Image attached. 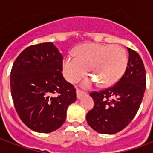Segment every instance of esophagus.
<instances>
[{"label":"esophagus","instance_id":"obj_1","mask_svg":"<svg viewBox=\"0 0 153 153\" xmlns=\"http://www.w3.org/2000/svg\"><path fill=\"white\" fill-rule=\"evenodd\" d=\"M84 94H85L84 92H82V91H80V90L79 89L77 90V97H78V98H80V97L82 96H83Z\"/></svg>","mask_w":153,"mask_h":153}]
</instances>
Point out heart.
Masks as SVG:
<instances>
[{
    "label": "heart",
    "mask_w": 153,
    "mask_h": 153,
    "mask_svg": "<svg viewBox=\"0 0 153 153\" xmlns=\"http://www.w3.org/2000/svg\"><path fill=\"white\" fill-rule=\"evenodd\" d=\"M127 66V54L119 45L88 43L77 48L75 57L66 56L62 62L65 79L76 83L87 74L88 69L94 79L102 87H110L117 83ZM89 86V80L84 81Z\"/></svg>",
    "instance_id": "b5f03b06"
}]
</instances>
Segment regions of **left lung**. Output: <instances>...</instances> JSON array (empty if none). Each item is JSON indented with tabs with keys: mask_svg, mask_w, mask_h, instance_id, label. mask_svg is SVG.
<instances>
[{
	"mask_svg": "<svg viewBox=\"0 0 153 153\" xmlns=\"http://www.w3.org/2000/svg\"><path fill=\"white\" fill-rule=\"evenodd\" d=\"M128 60L125 74L112 87L90 96L94 106L86 115L91 128L100 134L121 131L138 112L146 88V71L141 57L128 47Z\"/></svg>",
	"mask_w": 153,
	"mask_h": 153,
	"instance_id": "8db88e82",
	"label": "left lung"
}]
</instances>
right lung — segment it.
I'll return each instance as SVG.
<instances>
[{"mask_svg": "<svg viewBox=\"0 0 153 153\" xmlns=\"http://www.w3.org/2000/svg\"><path fill=\"white\" fill-rule=\"evenodd\" d=\"M63 56L52 42L32 45L16 58L10 72L13 102L33 131L51 133L63 125L76 90L64 79Z\"/></svg>", "mask_w": 153, "mask_h": 153, "instance_id": "1", "label": "right lung"}]
</instances>
